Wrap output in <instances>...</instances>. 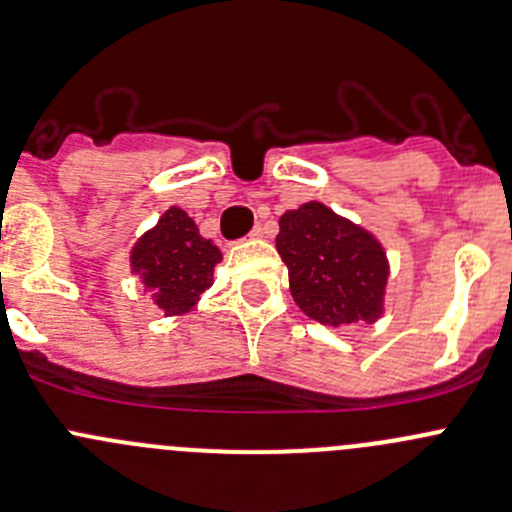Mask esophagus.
<instances>
[{"label":"esophagus","mask_w":512,"mask_h":512,"mask_svg":"<svg viewBox=\"0 0 512 512\" xmlns=\"http://www.w3.org/2000/svg\"><path fill=\"white\" fill-rule=\"evenodd\" d=\"M247 237H250V240H257V237H262V227H260V225L252 227V232H250V235H247Z\"/></svg>","instance_id":"1"}]
</instances>
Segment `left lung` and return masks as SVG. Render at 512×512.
<instances>
[{
    "instance_id": "obj_1",
    "label": "left lung",
    "mask_w": 512,
    "mask_h": 512,
    "mask_svg": "<svg viewBox=\"0 0 512 512\" xmlns=\"http://www.w3.org/2000/svg\"><path fill=\"white\" fill-rule=\"evenodd\" d=\"M275 242L289 272V292L314 322L371 324L384 314L389 260L369 230L309 200L282 215Z\"/></svg>"
}]
</instances>
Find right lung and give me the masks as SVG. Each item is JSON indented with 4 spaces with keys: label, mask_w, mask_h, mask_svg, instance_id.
<instances>
[{
    "label": "right lung",
    "mask_w": 512,
    "mask_h": 512,
    "mask_svg": "<svg viewBox=\"0 0 512 512\" xmlns=\"http://www.w3.org/2000/svg\"><path fill=\"white\" fill-rule=\"evenodd\" d=\"M220 260V247L200 235L195 220L183 208L173 205L136 240L131 272L141 277L165 317H180L193 312L200 294L213 287V272Z\"/></svg>",
    "instance_id": "right-lung-1"
}]
</instances>
